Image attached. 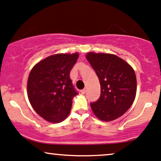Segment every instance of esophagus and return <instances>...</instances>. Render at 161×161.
I'll list each match as a JSON object with an SVG mask.
<instances>
[{"instance_id": "34e87169", "label": "esophagus", "mask_w": 161, "mask_h": 161, "mask_svg": "<svg viewBox=\"0 0 161 161\" xmlns=\"http://www.w3.org/2000/svg\"><path fill=\"white\" fill-rule=\"evenodd\" d=\"M85 92H86V89H82V91H81V93H82V94H85Z\"/></svg>"}]
</instances>
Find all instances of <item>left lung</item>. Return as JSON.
Here are the masks:
<instances>
[{
	"instance_id": "left-lung-1",
	"label": "left lung",
	"mask_w": 161,
	"mask_h": 161,
	"mask_svg": "<svg viewBox=\"0 0 161 161\" xmlns=\"http://www.w3.org/2000/svg\"><path fill=\"white\" fill-rule=\"evenodd\" d=\"M86 58L98 76L101 87L100 97L91 103V109L100 120H114L125 114L135 101V70L116 55L90 52Z\"/></svg>"
}]
</instances>
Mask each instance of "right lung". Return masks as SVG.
I'll return each mask as SVG.
<instances>
[{"label": "right lung", "instance_id": "add662e5", "mask_svg": "<svg viewBox=\"0 0 161 161\" xmlns=\"http://www.w3.org/2000/svg\"><path fill=\"white\" fill-rule=\"evenodd\" d=\"M78 53L48 56L30 71L27 82L28 99L38 115L50 123H59L68 117L72 99L78 94L70 78Z\"/></svg>", "mask_w": 161, "mask_h": 161}]
</instances>
